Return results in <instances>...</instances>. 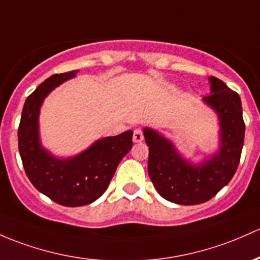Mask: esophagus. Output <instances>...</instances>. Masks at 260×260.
Listing matches in <instances>:
<instances>
[{
	"mask_svg": "<svg viewBox=\"0 0 260 260\" xmlns=\"http://www.w3.org/2000/svg\"><path fill=\"white\" fill-rule=\"evenodd\" d=\"M143 139H144V136H143V132H142V129L137 128V129L133 131V142H135V143H139V142H142Z\"/></svg>",
	"mask_w": 260,
	"mask_h": 260,
	"instance_id": "1",
	"label": "esophagus"
}]
</instances>
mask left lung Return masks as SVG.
<instances>
[{"label": "left lung", "instance_id": "8db88e82", "mask_svg": "<svg viewBox=\"0 0 260 260\" xmlns=\"http://www.w3.org/2000/svg\"><path fill=\"white\" fill-rule=\"evenodd\" d=\"M211 95L204 102L219 118V149L200 164L184 159L169 139L152 128H144L149 147L148 174L161 198L179 205L209 201L235 175L244 142L246 124L241 98L215 76L210 78Z\"/></svg>", "mask_w": 260, "mask_h": 260}]
</instances>
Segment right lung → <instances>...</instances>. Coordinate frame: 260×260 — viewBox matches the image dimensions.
<instances>
[{"mask_svg": "<svg viewBox=\"0 0 260 260\" xmlns=\"http://www.w3.org/2000/svg\"><path fill=\"white\" fill-rule=\"evenodd\" d=\"M54 74L28 96L18 127V149L28 179L39 192L67 207L96 201L106 191L119 161L132 148L133 131L96 141L71 158L51 155L39 141L38 117L44 99L54 87L76 75Z\"/></svg>", "mask_w": 260, "mask_h": 260, "instance_id": "add662e5", "label": "right lung"}]
</instances>
